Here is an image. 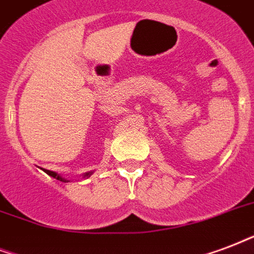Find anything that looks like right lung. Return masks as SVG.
Instances as JSON below:
<instances>
[{
    "label": "right lung",
    "instance_id": "obj_1",
    "mask_svg": "<svg viewBox=\"0 0 254 254\" xmlns=\"http://www.w3.org/2000/svg\"><path fill=\"white\" fill-rule=\"evenodd\" d=\"M44 172H45L46 174H49V176H52V177H54V179L60 180V181H64V183H67L66 180L63 179V177H60V176H58V174L56 173V172H52V170H44ZM90 174H92V173H86V174H85V177H89Z\"/></svg>",
    "mask_w": 254,
    "mask_h": 254
}]
</instances>
